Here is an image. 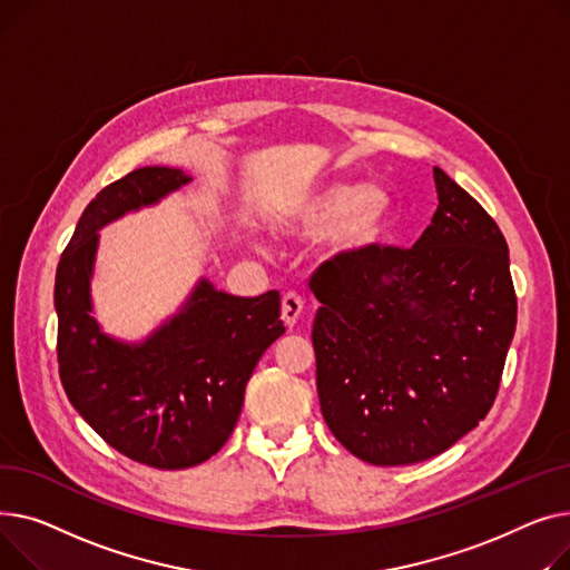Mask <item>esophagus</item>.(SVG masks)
<instances>
[{
    "label": "esophagus",
    "instance_id": "34e87169",
    "mask_svg": "<svg viewBox=\"0 0 570 570\" xmlns=\"http://www.w3.org/2000/svg\"><path fill=\"white\" fill-rule=\"evenodd\" d=\"M301 313H304V298H301L296 292H287L283 296V322L292 328L298 322Z\"/></svg>",
    "mask_w": 570,
    "mask_h": 570
}]
</instances>
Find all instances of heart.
Listing matches in <instances>:
<instances>
[{
	"instance_id": "obj_1",
	"label": "heart",
	"mask_w": 570,
	"mask_h": 570,
	"mask_svg": "<svg viewBox=\"0 0 570 570\" xmlns=\"http://www.w3.org/2000/svg\"><path fill=\"white\" fill-rule=\"evenodd\" d=\"M393 225V197L377 184H331L306 197L278 229L313 239L326 234L336 257H354L375 248Z\"/></svg>"
}]
</instances>
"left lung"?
I'll return each instance as SVG.
<instances>
[{"label":"left lung","instance_id":"obj_1","mask_svg":"<svg viewBox=\"0 0 570 570\" xmlns=\"http://www.w3.org/2000/svg\"><path fill=\"white\" fill-rule=\"evenodd\" d=\"M440 207L412 248L375 246L311 278L317 395L363 462L440 455L490 412L515 333L504 234L434 167Z\"/></svg>","mask_w":570,"mask_h":570}]
</instances>
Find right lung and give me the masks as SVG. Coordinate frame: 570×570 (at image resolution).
Returning <instances> with one entry per match:
<instances>
[{"label":"right lung","instance_id":"1","mask_svg":"<svg viewBox=\"0 0 570 570\" xmlns=\"http://www.w3.org/2000/svg\"><path fill=\"white\" fill-rule=\"evenodd\" d=\"M188 181L177 167L154 165L106 186L82 212L55 276L66 395L112 449L156 470H186L220 451L259 356L285 333L276 289L234 296L207 278L142 343L108 336L91 315L98 229Z\"/></svg>","mask_w":570,"mask_h":570}]
</instances>
